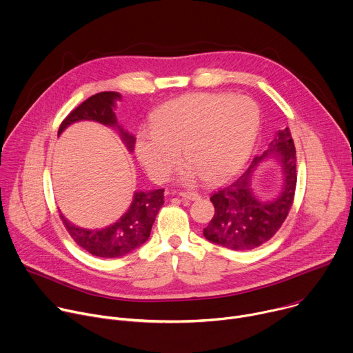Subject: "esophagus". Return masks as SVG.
Wrapping results in <instances>:
<instances>
[{
  "label": "esophagus",
  "mask_w": 353,
  "mask_h": 353,
  "mask_svg": "<svg viewBox=\"0 0 353 353\" xmlns=\"http://www.w3.org/2000/svg\"><path fill=\"white\" fill-rule=\"evenodd\" d=\"M180 196L183 199H188V201H196L201 198V195L198 192H192V191H184V192H180Z\"/></svg>",
  "instance_id": "1"
}]
</instances>
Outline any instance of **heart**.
I'll return each mask as SVG.
<instances>
[{
  "mask_svg": "<svg viewBox=\"0 0 353 353\" xmlns=\"http://www.w3.org/2000/svg\"><path fill=\"white\" fill-rule=\"evenodd\" d=\"M154 128L137 135L135 152L149 177L163 183L180 163V180L215 183L233 174L254 145L260 110L254 100L229 93H190L159 108Z\"/></svg>",
  "mask_w": 353,
  "mask_h": 353,
  "instance_id": "b5f03b06",
  "label": "heart"
}]
</instances>
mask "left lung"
<instances>
[{
	"label": "left lung",
	"instance_id": "left-lung-1",
	"mask_svg": "<svg viewBox=\"0 0 353 353\" xmlns=\"http://www.w3.org/2000/svg\"><path fill=\"white\" fill-rule=\"evenodd\" d=\"M272 156L281 166L284 184L274 200H260L252 190L261 163ZM296 149L289 128L279 130L268 148L248 168L211 195L215 214L204 236L222 247L245 251L268 241L285 222L296 190Z\"/></svg>",
	"mask_w": 353,
	"mask_h": 353
}]
</instances>
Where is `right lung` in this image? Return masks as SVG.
I'll list each match as a JSON object with an SVG mask.
<instances>
[{
    "label": "right lung",
    "instance_id": "right-lung-1",
    "mask_svg": "<svg viewBox=\"0 0 353 353\" xmlns=\"http://www.w3.org/2000/svg\"><path fill=\"white\" fill-rule=\"evenodd\" d=\"M120 99L121 94L117 92H100L90 96L64 119L59 128V135L77 121H96L116 128L127 149L132 152L135 137L117 123L113 112L116 109V100ZM163 191L159 188L134 192L127 212L116 223L103 229H83L71 223L63 214H60V218L74 241L92 256L102 259L123 257L148 240L157 215L165 203Z\"/></svg>",
    "mask_w": 353,
    "mask_h": 353
}]
</instances>
